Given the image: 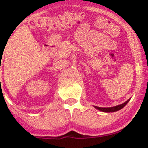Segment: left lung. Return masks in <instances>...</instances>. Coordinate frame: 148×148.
<instances>
[{
  "label": "left lung",
  "instance_id": "1",
  "mask_svg": "<svg viewBox=\"0 0 148 148\" xmlns=\"http://www.w3.org/2000/svg\"><path fill=\"white\" fill-rule=\"evenodd\" d=\"M130 99H129L127 101H126L125 102L123 103V104H119V105L114 106V107H110V108H99V107H97V106H93V107L95 109L99 110L101 111V112H104V113H113V112H116V111L122 109V108L127 104L128 101H130Z\"/></svg>",
  "mask_w": 148,
  "mask_h": 148
}]
</instances>
